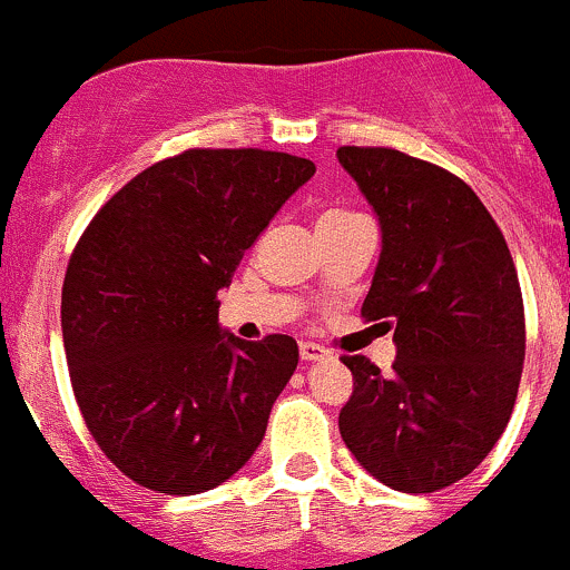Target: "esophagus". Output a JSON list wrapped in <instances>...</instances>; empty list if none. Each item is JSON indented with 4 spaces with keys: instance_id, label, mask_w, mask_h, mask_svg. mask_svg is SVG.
Masks as SVG:
<instances>
[{
    "instance_id": "esophagus-1",
    "label": "esophagus",
    "mask_w": 570,
    "mask_h": 570,
    "mask_svg": "<svg viewBox=\"0 0 570 570\" xmlns=\"http://www.w3.org/2000/svg\"><path fill=\"white\" fill-rule=\"evenodd\" d=\"M298 354H302L304 363H315V360L330 357V352H326L324 346H318V343H309V341L298 343Z\"/></svg>"
}]
</instances>
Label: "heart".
<instances>
[{
  "mask_svg": "<svg viewBox=\"0 0 570 570\" xmlns=\"http://www.w3.org/2000/svg\"><path fill=\"white\" fill-rule=\"evenodd\" d=\"M343 216H352V213H343V210H330V213H324V216H321L318 222H335V218H343Z\"/></svg>",
  "mask_w": 570,
  "mask_h": 570,
  "instance_id": "1",
  "label": "heart"
}]
</instances>
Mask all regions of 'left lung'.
<instances>
[{
    "instance_id": "1",
    "label": "left lung",
    "mask_w": 570,
    "mask_h": 570,
    "mask_svg": "<svg viewBox=\"0 0 570 570\" xmlns=\"http://www.w3.org/2000/svg\"><path fill=\"white\" fill-rule=\"evenodd\" d=\"M380 218L363 318L393 330V374L343 357L354 391L341 438L371 476L432 493L469 476L510 421L523 368V298L507 240L454 174L396 149L341 146Z\"/></svg>"
}]
</instances>
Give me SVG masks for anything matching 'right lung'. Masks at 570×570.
<instances>
[{"mask_svg":"<svg viewBox=\"0 0 570 570\" xmlns=\"http://www.w3.org/2000/svg\"><path fill=\"white\" fill-rule=\"evenodd\" d=\"M313 174L285 151L188 149L129 179L82 233L60 304L71 387L132 482L205 493L261 446L298 346L222 330L218 291Z\"/></svg>","mask_w":570,"mask_h":570,"instance_id":"1","label":"right lung"}]
</instances>
